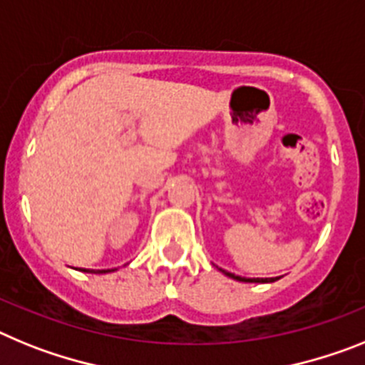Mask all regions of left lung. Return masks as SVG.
I'll return each mask as SVG.
<instances>
[{
    "label": "left lung",
    "mask_w": 365,
    "mask_h": 365,
    "mask_svg": "<svg viewBox=\"0 0 365 365\" xmlns=\"http://www.w3.org/2000/svg\"><path fill=\"white\" fill-rule=\"evenodd\" d=\"M226 275H230V277L233 279H239V281H244V283H274V281H277V277H266V279H246V277H239V275L235 274H230V272L222 270Z\"/></svg>",
    "instance_id": "8db88e82"
}]
</instances>
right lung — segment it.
<instances>
[{"instance_id":"1","label":"right lung","mask_w":365,"mask_h":365,"mask_svg":"<svg viewBox=\"0 0 365 365\" xmlns=\"http://www.w3.org/2000/svg\"><path fill=\"white\" fill-rule=\"evenodd\" d=\"M84 272H88V270H84ZM97 272H99V270H97ZM103 272H110V270H101V274H103Z\"/></svg>"}]
</instances>
